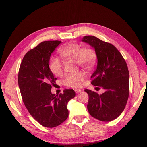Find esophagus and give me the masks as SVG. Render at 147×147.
<instances>
[{"mask_svg":"<svg viewBox=\"0 0 147 147\" xmlns=\"http://www.w3.org/2000/svg\"><path fill=\"white\" fill-rule=\"evenodd\" d=\"M74 90H75V92L76 94L80 93V92L81 91V90L80 89H75Z\"/></svg>","mask_w":147,"mask_h":147,"instance_id":"obj_1","label":"esophagus"}]
</instances>
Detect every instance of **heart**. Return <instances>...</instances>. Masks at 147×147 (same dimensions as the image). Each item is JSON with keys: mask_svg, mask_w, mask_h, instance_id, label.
<instances>
[{"mask_svg": "<svg viewBox=\"0 0 147 147\" xmlns=\"http://www.w3.org/2000/svg\"><path fill=\"white\" fill-rule=\"evenodd\" d=\"M59 53L63 57L74 59L77 65L86 69H92L96 61V53L91 47L82 48V45L77 43H69L61 47ZM49 67L51 72L56 76H60L63 74V62L56 57H51ZM86 75L82 71L68 74L65 76L63 82L65 85L78 88L81 86Z\"/></svg>", "mask_w": 147, "mask_h": 147, "instance_id": "obj_1", "label": "heart"}]
</instances>
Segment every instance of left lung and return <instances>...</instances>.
Returning a JSON list of instances; mask_svg holds the SVG:
<instances>
[{"mask_svg":"<svg viewBox=\"0 0 147 147\" xmlns=\"http://www.w3.org/2000/svg\"><path fill=\"white\" fill-rule=\"evenodd\" d=\"M82 41L91 45L96 53L98 64L91 76V84L105 90L101 95L89 89L85 90L89 96L88 112L99 121H112L121 114L129 96V76L127 63L111 43L93 36H85Z\"/></svg>","mask_w":147,"mask_h":147,"instance_id":"1","label":"left lung"}]
</instances>
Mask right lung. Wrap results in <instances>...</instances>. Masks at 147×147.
Returning a JSON list of instances; mask_svg holds the SVG:
<instances>
[{
	"label": "right lung",
	"instance_id": "1",
	"mask_svg": "<svg viewBox=\"0 0 147 147\" xmlns=\"http://www.w3.org/2000/svg\"><path fill=\"white\" fill-rule=\"evenodd\" d=\"M61 42L44 41L30 49L22 59L18 74V84L26 108L33 118L47 128L57 127L67 118V104L75 96L72 89H66L59 95L51 92L56 78L49 69V59Z\"/></svg>",
	"mask_w": 147,
	"mask_h": 147
}]
</instances>
